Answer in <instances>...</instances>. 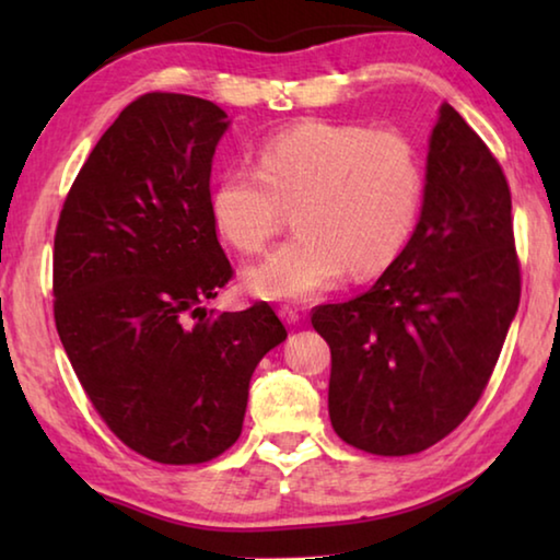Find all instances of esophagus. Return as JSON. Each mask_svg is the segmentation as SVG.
<instances>
[{
	"label": "esophagus",
	"mask_w": 560,
	"mask_h": 560,
	"mask_svg": "<svg viewBox=\"0 0 560 560\" xmlns=\"http://www.w3.org/2000/svg\"><path fill=\"white\" fill-rule=\"evenodd\" d=\"M279 316H281L283 324H289V326H296L299 320H301L299 308H293V306H281L279 308Z\"/></svg>",
	"instance_id": "obj_1"
}]
</instances>
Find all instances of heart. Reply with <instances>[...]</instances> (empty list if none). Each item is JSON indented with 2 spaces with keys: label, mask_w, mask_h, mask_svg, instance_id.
Listing matches in <instances>:
<instances>
[{
  "label": "heart",
  "mask_w": 560,
  "mask_h": 560,
  "mask_svg": "<svg viewBox=\"0 0 560 560\" xmlns=\"http://www.w3.org/2000/svg\"><path fill=\"white\" fill-rule=\"evenodd\" d=\"M420 197V158L400 130L306 120L264 138L257 167H224L210 214L234 249L257 254L293 207L299 232L246 271V287L259 299L301 301L348 271L371 277L390 267Z\"/></svg>",
  "instance_id": "1"
}]
</instances>
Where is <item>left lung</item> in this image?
Listing matches in <instances>:
<instances>
[{
	"instance_id": "left-lung-1",
	"label": "left lung",
	"mask_w": 560,
	"mask_h": 560,
	"mask_svg": "<svg viewBox=\"0 0 560 560\" xmlns=\"http://www.w3.org/2000/svg\"><path fill=\"white\" fill-rule=\"evenodd\" d=\"M518 299L504 170L444 103L410 242L365 293L311 314L330 346L338 438L381 457L447 438L485 393Z\"/></svg>"
}]
</instances>
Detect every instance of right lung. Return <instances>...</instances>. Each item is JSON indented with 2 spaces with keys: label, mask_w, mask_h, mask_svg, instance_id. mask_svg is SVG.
I'll list each match as a JSON object with an SVG mask.
<instances>
[{
  "label": "right lung",
  "mask_w": 560,
  "mask_h": 560,
  "mask_svg": "<svg viewBox=\"0 0 560 560\" xmlns=\"http://www.w3.org/2000/svg\"><path fill=\"white\" fill-rule=\"evenodd\" d=\"M212 101L145 93L103 132L54 236V318L91 405L132 452L202 464L240 440L249 381L287 340L269 303L207 314L232 279L210 214Z\"/></svg>",
  "instance_id": "obj_1"
}]
</instances>
